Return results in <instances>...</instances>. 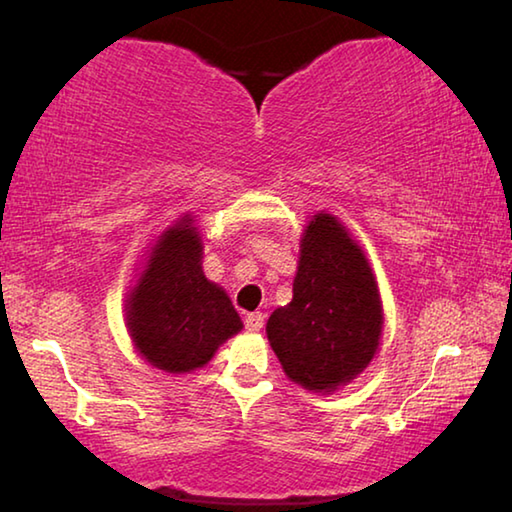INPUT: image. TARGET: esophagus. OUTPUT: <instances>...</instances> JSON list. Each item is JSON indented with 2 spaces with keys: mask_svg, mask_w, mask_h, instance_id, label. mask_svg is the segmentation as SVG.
Returning a JSON list of instances; mask_svg holds the SVG:
<instances>
[{
  "mask_svg": "<svg viewBox=\"0 0 512 512\" xmlns=\"http://www.w3.org/2000/svg\"><path fill=\"white\" fill-rule=\"evenodd\" d=\"M244 323H246L248 332H259V329L264 327V314L262 311H253V314H248L244 318Z\"/></svg>",
  "mask_w": 512,
  "mask_h": 512,
  "instance_id": "1",
  "label": "esophagus"
}]
</instances>
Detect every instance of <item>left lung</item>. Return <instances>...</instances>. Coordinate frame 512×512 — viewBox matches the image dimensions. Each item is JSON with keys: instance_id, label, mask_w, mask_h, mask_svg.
<instances>
[{"instance_id": "1", "label": "left lung", "mask_w": 512, "mask_h": 512, "mask_svg": "<svg viewBox=\"0 0 512 512\" xmlns=\"http://www.w3.org/2000/svg\"><path fill=\"white\" fill-rule=\"evenodd\" d=\"M384 327L372 268L341 221L320 212L300 239L289 305L266 323L271 348L291 381L334 393L375 357Z\"/></svg>"}]
</instances>
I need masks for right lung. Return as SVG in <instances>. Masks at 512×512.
I'll use <instances>...</instances> for the list:
<instances>
[{
	"mask_svg": "<svg viewBox=\"0 0 512 512\" xmlns=\"http://www.w3.org/2000/svg\"><path fill=\"white\" fill-rule=\"evenodd\" d=\"M126 323L142 359L171 375L203 368L244 327L228 293L203 273V241L189 214L153 246L128 293Z\"/></svg>",
	"mask_w": 512,
	"mask_h": 512,
	"instance_id": "obj_1",
	"label": "right lung"
}]
</instances>
